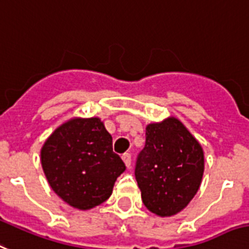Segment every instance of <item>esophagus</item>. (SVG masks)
Returning a JSON list of instances; mask_svg holds the SVG:
<instances>
[{
  "instance_id": "1",
  "label": "esophagus",
  "mask_w": 249,
  "mask_h": 249,
  "mask_svg": "<svg viewBox=\"0 0 249 249\" xmlns=\"http://www.w3.org/2000/svg\"><path fill=\"white\" fill-rule=\"evenodd\" d=\"M123 161L125 162L126 167H128V169H130V166H131V155L130 153H124V155H123Z\"/></svg>"
}]
</instances>
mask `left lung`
<instances>
[{
  "instance_id": "1",
  "label": "left lung",
  "mask_w": 249,
  "mask_h": 249,
  "mask_svg": "<svg viewBox=\"0 0 249 249\" xmlns=\"http://www.w3.org/2000/svg\"><path fill=\"white\" fill-rule=\"evenodd\" d=\"M203 171L202 145L179 119L170 116L145 126L135 179L152 213L169 217L183 211L199 189Z\"/></svg>"
}]
</instances>
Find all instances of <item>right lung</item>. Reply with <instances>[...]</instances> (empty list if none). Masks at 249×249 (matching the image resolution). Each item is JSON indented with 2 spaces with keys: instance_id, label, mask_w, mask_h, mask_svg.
<instances>
[{
  "instance_id": "1",
  "label": "right lung",
  "mask_w": 249,
  "mask_h": 249,
  "mask_svg": "<svg viewBox=\"0 0 249 249\" xmlns=\"http://www.w3.org/2000/svg\"><path fill=\"white\" fill-rule=\"evenodd\" d=\"M40 163L52 191L82 211L108 199L125 171L100 118H72L57 126L40 148Z\"/></svg>"
}]
</instances>
